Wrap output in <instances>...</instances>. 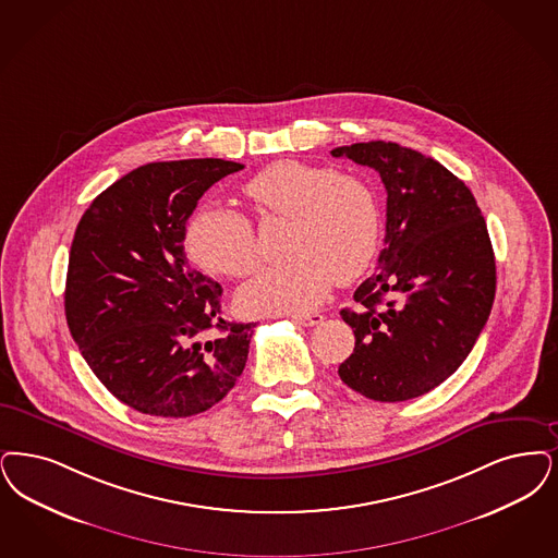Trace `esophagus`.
Instances as JSON below:
<instances>
[{
  "mask_svg": "<svg viewBox=\"0 0 558 558\" xmlns=\"http://www.w3.org/2000/svg\"><path fill=\"white\" fill-rule=\"evenodd\" d=\"M292 322L299 324V326H305V328H312L324 322V315L322 313H307V315H292Z\"/></svg>",
  "mask_w": 558,
  "mask_h": 558,
  "instance_id": "1",
  "label": "esophagus"
}]
</instances>
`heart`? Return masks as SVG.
<instances>
[{
    "instance_id": "obj_1",
    "label": "heart",
    "mask_w": 558,
    "mask_h": 558,
    "mask_svg": "<svg viewBox=\"0 0 558 558\" xmlns=\"http://www.w3.org/2000/svg\"><path fill=\"white\" fill-rule=\"evenodd\" d=\"M243 191L262 218L290 220L287 253L292 255L241 287L243 312H312L335 278L344 284L369 268L378 251L379 209L365 180L280 159L246 180ZM184 245L199 268L226 278H243L259 264L253 223L226 205L199 207L189 218Z\"/></svg>"
}]
</instances>
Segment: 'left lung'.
<instances>
[{"instance_id":"left-lung-1","label":"left lung","mask_w":558,"mask_h":558,"mask_svg":"<svg viewBox=\"0 0 558 558\" xmlns=\"http://www.w3.org/2000/svg\"><path fill=\"white\" fill-rule=\"evenodd\" d=\"M332 157L369 166L386 186L378 269L355 290L353 355L338 376L381 402L422 397L468 359L490 315L496 264L486 220L465 182L397 143L336 147Z\"/></svg>"}]
</instances>
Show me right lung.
Returning <instances> with one entry per match:
<instances>
[{
    "mask_svg": "<svg viewBox=\"0 0 558 558\" xmlns=\"http://www.w3.org/2000/svg\"><path fill=\"white\" fill-rule=\"evenodd\" d=\"M243 168L216 157L145 163L97 195L76 226L68 328L90 372L138 413H203L245 369L253 324L223 319L222 287L184 253L197 201Z\"/></svg>",
    "mask_w": 558,
    "mask_h": 558,
    "instance_id": "obj_1",
    "label": "right lung"
}]
</instances>
